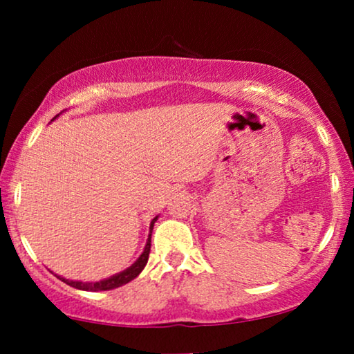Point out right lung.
<instances>
[{
	"label": "right lung",
	"mask_w": 354,
	"mask_h": 354,
	"mask_svg": "<svg viewBox=\"0 0 354 354\" xmlns=\"http://www.w3.org/2000/svg\"><path fill=\"white\" fill-rule=\"evenodd\" d=\"M158 217H154L151 221V225H149V236H148V241H147V246H145V251L142 253V256L135 261V263L130 266L129 269L122 270V272L118 274V275H113V277L106 279V280H100V282H74V280H67L64 277H59V275H56L57 279L62 280V282L71 285V287L74 288H79V290H86V292H103V290H114L118 287H122V285L129 283L130 280H133L137 275L142 272L145 266L148 263V256H149V248H151V232H153V225L154 222H156Z\"/></svg>",
	"instance_id": "1"
}]
</instances>
